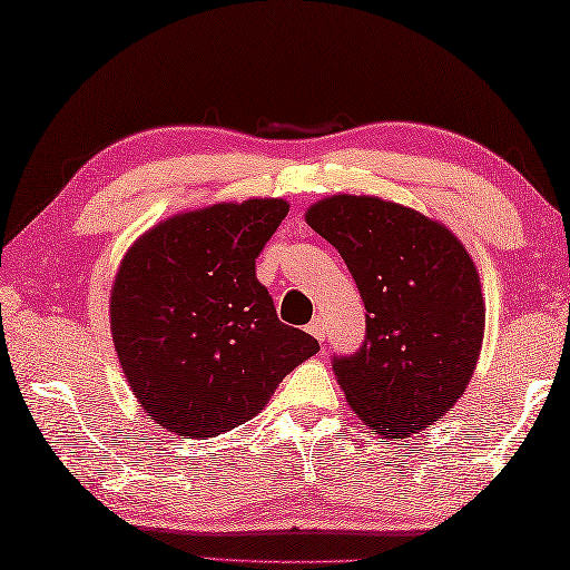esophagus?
<instances>
[{
  "label": "esophagus",
  "instance_id": "obj_1",
  "mask_svg": "<svg viewBox=\"0 0 570 570\" xmlns=\"http://www.w3.org/2000/svg\"><path fill=\"white\" fill-rule=\"evenodd\" d=\"M308 334H312L314 338L321 341V344H324V341H326V324H324V318H314L312 324H308Z\"/></svg>",
  "mask_w": 570,
  "mask_h": 570
}]
</instances>
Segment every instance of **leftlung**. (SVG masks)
I'll return each instance as SVG.
<instances>
[{"mask_svg":"<svg viewBox=\"0 0 570 570\" xmlns=\"http://www.w3.org/2000/svg\"><path fill=\"white\" fill-rule=\"evenodd\" d=\"M306 224L336 246L366 306V338L331 366L348 406L386 439L453 409L481 354L479 272L446 226L379 196L316 202Z\"/></svg>","mask_w":570,"mask_h":570,"instance_id":"left-lung-1","label":"left lung"}]
</instances>
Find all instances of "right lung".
I'll list each match as a JSON object with an SVG mask.
<instances>
[{
  "label": "right lung",
  "instance_id": "1",
  "mask_svg": "<svg viewBox=\"0 0 570 570\" xmlns=\"http://www.w3.org/2000/svg\"><path fill=\"white\" fill-rule=\"evenodd\" d=\"M288 204L249 199L177 214L139 236L111 286V338L144 411L212 439L256 416L318 341L278 321L256 256Z\"/></svg>",
  "mask_w": 570,
  "mask_h": 570
}]
</instances>
